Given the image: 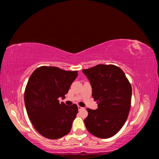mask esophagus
<instances>
[{
    "label": "esophagus",
    "instance_id": "esophagus-1",
    "mask_svg": "<svg viewBox=\"0 0 159 159\" xmlns=\"http://www.w3.org/2000/svg\"><path fill=\"white\" fill-rule=\"evenodd\" d=\"M83 109V107H80V106H79L78 107V109H79V111H80V110H82Z\"/></svg>",
    "mask_w": 159,
    "mask_h": 159
}]
</instances>
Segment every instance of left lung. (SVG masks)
<instances>
[{"instance_id": "1", "label": "left lung", "mask_w": 159, "mask_h": 159, "mask_svg": "<svg viewBox=\"0 0 159 159\" xmlns=\"http://www.w3.org/2000/svg\"><path fill=\"white\" fill-rule=\"evenodd\" d=\"M98 101L96 110L87 108L84 122L91 134L101 139L114 136L121 129L129 113L132 87L124 72L114 65L99 64L83 70Z\"/></svg>"}]
</instances>
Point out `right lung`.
<instances>
[{
    "label": "right lung",
    "mask_w": 159,
    "mask_h": 159,
    "mask_svg": "<svg viewBox=\"0 0 159 159\" xmlns=\"http://www.w3.org/2000/svg\"><path fill=\"white\" fill-rule=\"evenodd\" d=\"M77 72L41 66L29 78L25 92L26 112L35 130L46 138L59 139L71 130L78 107L59 103V98H65Z\"/></svg>",
    "instance_id": "right-lung-1"
}]
</instances>
